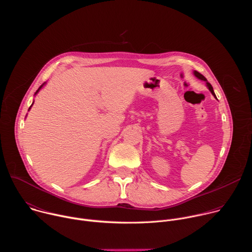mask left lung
Returning a JSON list of instances; mask_svg holds the SVG:
<instances>
[{
	"instance_id": "1",
	"label": "left lung",
	"mask_w": 252,
	"mask_h": 252,
	"mask_svg": "<svg viewBox=\"0 0 252 252\" xmlns=\"http://www.w3.org/2000/svg\"><path fill=\"white\" fill-rule=\"evenodd\" d=\"M193 74H194V76L197 78V79H199V80H201V81H204L205 83H206V87L208 88V90L211 92V94L214 95V97H217V95H215V94H214V92H213V88H212V86L207 82V80L201 75V74H199L198 71H196V70H194L193 71Z\"/></svg>"
}]
</instances>
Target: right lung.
<instances>
[{"mask_svg":"<svg viewBox=\"0 0 252 252\" xmlns=\"http://www.w3.org/2000/svg\"><path fill=\"white\" fill-rule=\"evenodd\" d=\"M44 85H45V84H43V85H42V86H41V87H40V88H39V90H38V91H37V92H35V94H37V93H38V92H39V91H40V90H41V89H42V87H43V86H44ZM32 103H33V102H32ZM32 105H31V106H32ZM31 106H30V109H31Z\"/></svg>","mask_w":252,"mask_h":252,"instance_id":"right-lung-1","label":"right lung"}]
</instances>
